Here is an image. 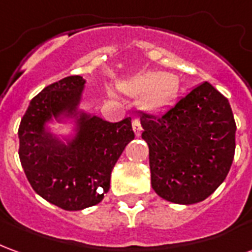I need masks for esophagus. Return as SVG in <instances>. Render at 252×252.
Here are the masks:
<instances>
[{
  "label": "esophagus",
  "instance_id": "34e87169",
  "mask_svg": "<svg viewBox=\"0 0 252 252\" xmlns=\"http://www.w3.org/2000/svg\"><path fill=\"white\" fill-rule=\"evenodd\" d=\"M132 128H133V132H135L136 136H139L142 133V126H140V121L137 120V119L132 120Z\"/></svg>",
  "mask_w": 252,
  "mask_h": 252
}]
</instances>
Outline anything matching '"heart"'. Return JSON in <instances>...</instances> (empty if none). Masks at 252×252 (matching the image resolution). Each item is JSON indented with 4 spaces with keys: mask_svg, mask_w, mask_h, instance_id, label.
Masks as SVG:
<instances>
[{
    "mask_svg": "<svg viewBox=\"0 0 252 252\" xmlns=\"http://www.w3.org/2000/svg\"><path fill=\"white\" fill-rule=\"evenodd\" d=\"M124 93L140 97L139 105L143 110L158 113L166 109L175 93V79L167 72H146L120 83Z\"/></svg>",
    "mask_w": 252,
    "mask_h": 252,
    "instance_id": "heart-1",
    "label": "heart"
}]
</instances>
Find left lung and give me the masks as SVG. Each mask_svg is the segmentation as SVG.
<instances>
[{
  "label": "left lung",
  "mask_w": 252,
  "mask_h": 252,
  "mask_svg": "<svg viewBox=\"0 0 252 252\" xmlns=\"http://www.w3.org/2000/svg\"><path fill=\"white\" fill-rule=\"evenodd\" d=\"M151 185L174 204L204 201L225 180L235 155L236 124L228 99L202 82L159 116L143 113Z\"/></svg>",
  "instance_id": "left-lung-1"
}]
</instances>
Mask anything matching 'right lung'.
<instances>
[{
  "label": "right lung",
  "mask_w": 252,
  "mask_h": 252,
  "mask_svg": "<svg viewBox=\"0 0 252 252\" xmlns=\"http://www.w3.org/2000/svg\"><path fill=\"white\" fill-rule=\"evenodd\" d=\"M85 79L66 77L32 98L19 126V157L32 189L64 211L98 204L108 193L110 174L133 140L131 117L109 123L79 110ZM74 121V133L59 139L46 126Z\"/></svg>",
  "instance_id": "add662e5"
}]
</instances>
